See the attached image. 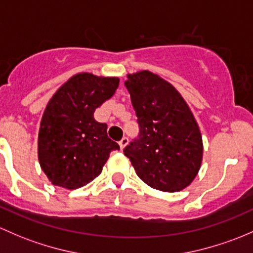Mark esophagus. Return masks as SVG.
<instances>
[{"instance_id": "obj_1", "label": "esophagus", "mask_w": 253, "mask_h": 253, "mask_svg": "<svg viewBox=\"0 0 253 253\" xmlns=\"http://www.w3.org/2000/svg\"><path fill=\"white\" fill-rule=\"evenodd\" d=\"M127 144H129V139H127L126 136H124L123 139H122L121 141H119V146H121V148H122V150H123V148L126 147V146Z\"/></svg>"}]
</instances>
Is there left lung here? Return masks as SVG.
I'll return each instance as SVG.
<instances>
[{
    "mask_svg": "<svg viewBox=\"0 0 253 253\" xmlns=\"http://www.w3.org/2000/svg\"><path fill=\"white\" fill-rule=\"evenodd\" d=\"M137 117L139 136L124 148L137 176L153 189L180 191L202 162V137L189 106L173 85L142 70L124 83Z\"/></svg>",
    "mask_w": 253,
    "mask_h": 253,
    "instance_id": "obj_1",
    "label": "left lung"
}]
</instances>
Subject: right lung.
I'll return each instance as SVG.
<instances>
[{
  "instance_id": "add662e5",
  "label": "right lung",
  "mask_w": 253,
  "mask_h": 253,
  "mask_svg": "<svg viewBox=\"0 0 253 253\" xmlns=\"http://www.w3.org/2000/svg\"><path fill=\"white\" fill-rule=\"evenodd\" d=\"M118 85V78L80 73L52 96L41 119L38 155L53 185L69 190L84 186L100 175L109 153L119 150L108 137L107 124L93 118Z\"/></svg>"
}]
</instances>
